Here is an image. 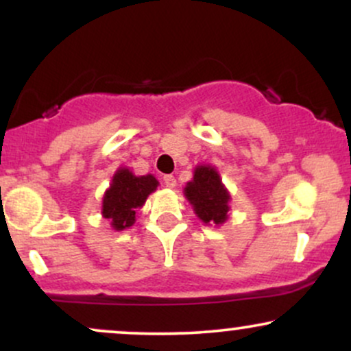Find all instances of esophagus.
Instances as JSON below:
<instances>
[{"label": "esophagus", "instance_id": "34e87169", "mask_svg": "<svg viewBox=\"0 0 351 351\" xmlns=\"http://www.w3.org/2000/svg\"><path fill=\"white\" fill-rule=\"evenodd\" d=\"M163 181H165V184H167L168 188H175L176 186V178L173 175H165Z\"/></svg>", "mask_w": 351, "mask_h": 351}]
</instances>
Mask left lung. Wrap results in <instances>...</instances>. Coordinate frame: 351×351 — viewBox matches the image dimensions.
Masks as SVG:
<instances>
[{
	"label": "left lung",
	"mask_w": 351,
	"mask_h": 351,
	"mask_svg": "<svg viewBox=\"0 0 351 351\" xmlns=\"http://www.w3.org/2000/svg\"><path fill=\"white\" fill-rule=\"evenodd\" d=\"M184 196L189 201L196 216L204 224L226 223L231 195L221 183L219 173L211 165H199L195 168L193 180L186 183Z\"/></svg>",
	"instance_id": "8db88e82"
}]
</instances>
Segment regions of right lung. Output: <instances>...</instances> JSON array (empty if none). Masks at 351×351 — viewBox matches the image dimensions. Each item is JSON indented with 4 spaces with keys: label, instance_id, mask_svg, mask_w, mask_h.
<instances>
[{
    "label": "right lung",
    "instance_id": "add662e5",
    "mask_svg": "<svg viewBox=\"0 0 351 351\" xmlns=\"http://www.w3.org/2000/svg\"><path fill=\"white\" fill-rule=\"evenodd\" d=\"M158 186L153 175L135 176L128 168H119L102 201V216L115 231H123L135 223V215L148 195Z\"/></svg>",
    "mask_w": 351,
    "mask_h": 351
}]
</instances>
